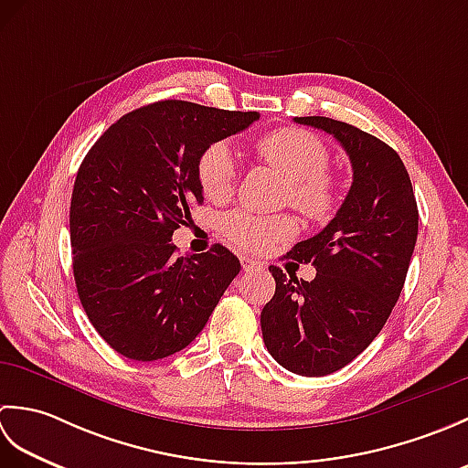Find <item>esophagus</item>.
I'll use <instances>...</instances> for the list:
<instances>
[{"mask_svg":"<svg viewBox=\"0 0 468 468\" xmlns=\"http://www.w3.org/2000/svg\"><path fill=\"white\" fill-rule=\"evenodd\" d=\"M241 265H243V271H263V263L251 260V257H241Z\"/></svg>","mask_w":468,"mask_h":468,"instance_id":"esophagus-1","label":"esophagus"}]
</instances>
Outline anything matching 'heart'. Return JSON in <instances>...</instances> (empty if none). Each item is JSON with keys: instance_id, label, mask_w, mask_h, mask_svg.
<instances>
[{"instance_id": "1", "label": "heart", "mask_w": 468, "mask_h": 468, "mask_svg": "<svg viewBox=\"0 0 468 468\" xmlns=\"http://www.w3.org/2000/svg\"><path fill=\"white\" fill-rule=\"evenodd\" d=\"M255 153L285 181V198L303 215L325 221L337 208V183L327 173L330 153L320 138L302 128H280L255 143ZM197 178L205 197L223 201L237 185V158L231 144H208L197 161ZM227 241L247 251H263L275 241L295 235V221L287 215H253L231 211L218 221Z\"/></svg>"}]
</instances>
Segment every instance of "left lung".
Segmentation results:
<instances>
[{
	"label": "left lung",
	"instance_id": "1",
	"mask_svg": "<svg viewBox=\"0 0 468 468\" xmlns=\"http://www.w3.org/2000/svg\"><path fill=\"white\" fill-rule=\"evenodd\" d=\"M293 121L332 134L350 156L354 181L332 221L290 251L315 267L314 280L270 267L275 293L261 332L285 370L325 376L362 354L390 317L419 235V207L402 158L380 138L325 116Z\"/></svg>",
	"mask_w": 468,
	"mask_h": 468
}]
</instances>
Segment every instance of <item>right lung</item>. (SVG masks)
Listing matches in <instances>:
<instances>
[{
    "label": "right lung",
    "instance_id": "add662e5",
    "mask_svg": "<svg viewBox=\"0 0 468 468\" xmlns=\"http://www.w3.org/2000/svg\"><path fill=\"white\" fill-rule=\"evenodd\" d=\"M260 112L161 101L124 114L78 168L69 205L76 290L88 320L128 360L183 350L241 263L223 245L176 257L173 233L203 203L197 161Z\"/></svg>",
    "mask_w": 468,
    "mask_h": 468
}]
</instances>
